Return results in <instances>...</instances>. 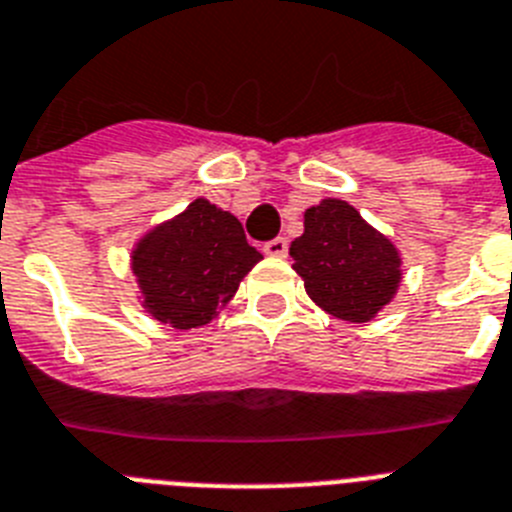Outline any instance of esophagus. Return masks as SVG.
Returning a JSON list of instances; mask_svg holds the SVG:
<instances>
[{
	"mask_svg": "<svg viewBox=\"0 0 512 512\" xmlns=\"http://www.w3.org/2000/svg\"><path fill=\"white\" fill-rule=\"evenodd\" d=\"M263 252L270 257H286V252H289V242H286L283 236H276V239L265 242Z\"/></svg>",
	"mask_w": 512,
	"mask_h": 512,
	"instance_id": "1",
	"label": "esophagus"
}]
</instances>
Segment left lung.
<instances>
[{
  "label": "left lung",
  "instance_id": "obj_1",
  "mask_svg": "<svg viewBox=\"0 0 512 512\" xmlns=\"http://www.w3.org/2000/svg\"><path fill=\"white\" fill-rule=\"evenodd\" d=\"M289 255L309 299L338 320H375L403 278L393 239L338 197L304 210V234L291 242Z\"/></svg>",
  "mask_w": 512,
  "mask_h": 512
}]
</instances>
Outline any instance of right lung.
Listing matches in <instances>:
<instances>
[{"label": "right lung", "instance_id": "obj_1", "mask_svg": "<svg viewBox=\"0 0 512 512\" xmlns=\"http://www.w3.org/2000/svg\"><path fill=\"white\" fill-rule=\"evenodd\" d=\"M260 260L239 218L205 197L145 231L130 255L143 309L176 330L203 328L221 315Z\"/></svg>", "mask_w": 512, "mask_h": 512}]
</instances>
